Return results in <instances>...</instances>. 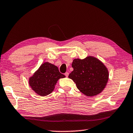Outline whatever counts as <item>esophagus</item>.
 I'll return each mask as SVG.
<instances>
[{"label":"esophagus","instance_id":"obj_1","mask_svg":"<svg viewBox=\"0 0 133 133\" xmlns=\"http://www.w3.org/2000/svg\"><path fill=\"white\" fill-rule=\"evenodd\" d=\"M69 73H68V72H66V73H64V75L66 76V77H68V76H69Z\"/></svg>","mask_w":133,"mask_h":133}]
</instances>
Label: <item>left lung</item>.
<instances>
[{
    "instance_id": "1",
    "label": "left lung",
    "mask_w": 133,
    "mask_h": 133,
    "mask_svg": "<svg viewBox=\"0 0 133 133\" xmlns=\"http://www.w3.org/2000/svg\"><path fill=\"white\" fill-rule=\"evenodd\" d=\"M73 71L69 77L74 81L77 89L87 96L100 93L109 79V71L103 63L94 57L76 58L71 64Z\"/></svg>"
}]
</instances>
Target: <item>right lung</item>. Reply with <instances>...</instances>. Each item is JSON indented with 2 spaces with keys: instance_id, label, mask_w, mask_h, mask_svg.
I'll list each match as a JSON object with an SVG mask.
<instances>
[{
  "instance_id": "obj_1",
  "label": "right lung",
  "mask_w": 133,
  "mask_h": 133,
  "mask_svg": "<svg viewBox=\"0 0 133 133\" xmlns=\"http://www.w3.org/2000/svg\"><path fill=\"white\" fill-rule=\"evenodd\" d=\"M65 76L60 73L58 67L48 62L42 64L29 78V85L37 94L46 96L50 94L55 89L56 83Z\"/></svg>"
}]
</instances>
